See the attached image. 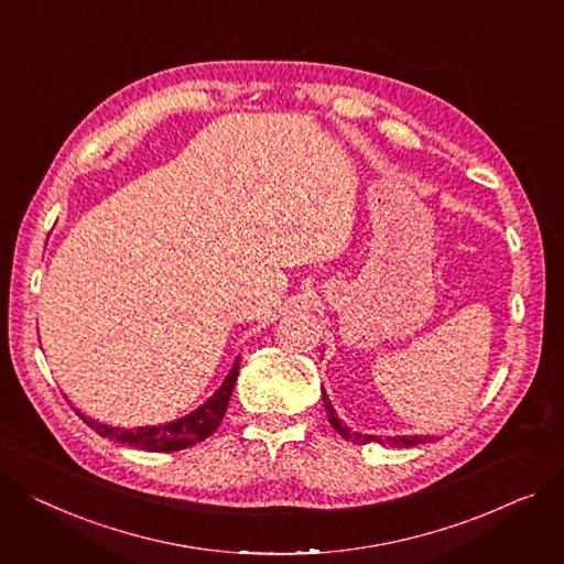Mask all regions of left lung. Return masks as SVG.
<instances>
[{
  "label": "left lung",
  "instance_id": "1",
  "mask_svg": "<svg viewBox=\"0 0 564 564\" xmlns=\"http://www.w3.org/2000/svg\"><path fill=\"white\" fill-rule=\"evenodd\" d=\"M322 401H324V408H326V415H328V422L330 426L340 433L345 440H351L354 444H367V442H381V444H388L392 448H401V446H415V444H424L429 442V437H420V435H392V437H377V435H367V433H358V431H351L340 417H337L335 408L330 405L326 392L322 390Z\"/></svg>",
  "mask_w": 564,
  "mask_h": 564
}]
</instances>
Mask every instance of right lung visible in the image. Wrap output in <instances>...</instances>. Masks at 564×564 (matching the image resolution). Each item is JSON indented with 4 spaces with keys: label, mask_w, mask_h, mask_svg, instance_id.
<instances>
[{
    "label": "right lung",
    "mask_w": 564,
    "mask_h": 564,
    "mask_svg": "<svg viewBox=\"0 0 564 564\" xmlns=\"http://www.w3.org/2000/svg\"><path fill=\"white\" fill-rule=\"evenodd\" d=\"M238 369H240V356L234 360V367L229 369L227 379L221 381V386L204 401L197 410H193L191 415H183L174 422L167 424H156V426H138V429H120V426H108L99 424L77 410V415L101 437L106 440H116L120 444H129L133 448H142V452H181V448L193 446L208 435H213L227 412V405L231 401L236 381H238Z\"/></svg>",
    "instance_id": "add662e5"
}]
</instances>
